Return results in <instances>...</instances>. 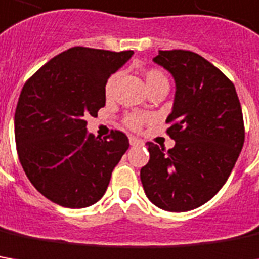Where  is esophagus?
Listing matches in <instances>:
<instances>
[{
  "mask_svg": "<svg viewBox=\"0 0 259 259\" xmlns=\"http://www.w3.org/2000/svg\"><path fill=\"white\" fill-rule=\"evenodd\" d=\"M130 144L131 145H142V141L138 140V138H135V137H130Z\"/></svg>",
  "mask_w": 259,
  "mask_h": 259,
  "instance_id": "1",
  "label": "esophagus"
}]
</instances>
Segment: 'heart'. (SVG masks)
<instances>
[{
  "label": "heart",
  "instance_id": "heart-1",
  "mask_svg": "<svg viewBox=\"0 0 259 259\" xmlns=\"http://www.w3.org/2000/svg\"><path fill=\"white\" fill-rule=\"evenodd\" d=\"M118 74H112L111 77L107 79L105 82V95L111 97L114 91H115V87L118 82ZM144 78H145V84L148 87V90L154 91L157 88H168V78H166L165 72L159 68H147L144 71ZM150 121V117L141 114V112H130L124 117V124H125L130 130L134 131H138L142 125H145L147 122Z\"/></svg>",
  "mask_w": 259,
  "mask_h": 259
}]
</instances>
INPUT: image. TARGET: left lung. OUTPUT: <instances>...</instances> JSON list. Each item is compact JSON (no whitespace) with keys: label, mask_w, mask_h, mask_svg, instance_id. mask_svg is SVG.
Listing matches in <instances>:
<instances>
[{"label":"left lung","mask_w":259,"mask_h":259,"mask_svg":"<svg viewBox=\"0 0 259 259\" xmlns=\"http://www.w3.org/2000/svg\"><path fill=\"white\" fill-rule=\"evenodd\" d=\"M175 79L166 134L175 141L166 151L147 142L150 161L141 182L154 205L185 212L204 205L223 188L245 140L235 87L227 75L192 51H159L154 58Z\"/></svg>","instance_id":"left-lung-1"}]
</instances>
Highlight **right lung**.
<instances>
[{"mask_svg":"<svg viewBox=\"0 0 259 259\" xmlns=\"http://www.w3.org/2000/svg\"><path fill=\"white\" fill-rule=\"evenodd\" d=\"M134 51L72 47L36 71L22 87L14 133L18 158L45 198L85 208L102 198L112 169L130 147L121 131L87 133L88 115L105 105V82Z\"/></svg>","mask_w":259,"mask_h":259,"instance_id":"add662e5","label":"right lung"}]
</instances>
